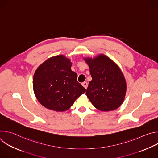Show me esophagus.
I'll list each match as a JSON object with an SVG mask.
<instances>
[{
  "mask_svg": "<svg viewBox=\"0 0 158 158\" xmlns=\"http://www.w3.org/2000/svg\"><path fill=\"white\" fill-rule=\"evenodd\" d=\"M82 85L84 87V88L85 89H87V85H88V84H87V83L86 82H82Z\"/></svg>",
  "mask_w": 158,
  "mask_h": 158,
  "instance_id": "34e87169",
  "label": "esophagus"
}]
</instances>
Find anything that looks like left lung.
<instances>
[{
	"mask_svg": "<svg viewBox=\"0 0 158 158\" xmlns=\"http://www.w3.org/2000/svg\"><path fill=\"white\" fill-rule=\"evenodd\" d=\"M84 59L89 67L92 77L85 93L89 101L102 111L118 108L124 100L127 87L118 65L104 54Z\"/></svg>",
	"mask_w": 158,
	"mask_h": 158,
	"instance_id": "8db88e82",
	"label": "left lung"
}]
</instances>
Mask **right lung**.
Returning <instances> with one entry per match:
<instances>
[{
	"mask_svg": "<svg viewBox=\"0 0 158 158\" xmlns=\"http://www.w3.org/2000/svg\"><path fill=\"white\" fill-rule=\"evenodd\" d=\"M72 62L63 55L52 57L36 69L33 77L34 92L46 108L58 112L68 110L85 92L71 68Z\"/></svg>",
	"mask_w": 158,
	"mask_h": 158,
	"instance_id": "obj_1",
	"label": "right lung"
}]
</instances>
